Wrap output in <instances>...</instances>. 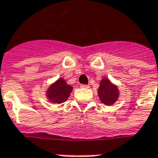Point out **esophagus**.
<instances>
[{
    "instance_id": "34e87169",
    "label": "esophagus",
    "mask_w": 158,
    "mask_h": 158,
    "mask_svg": "<svg viewBox=\"0 0 158 158\" xmlns=\"http://www.w3.org/2000/svg\"><path fill=\"white\" fill-rule=\"evenodd\" d=\"M81 89H89V86L87 85V84H81Z\"/></svg>"
}]
</instances>
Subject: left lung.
<instances>
[{"label": "left lung", "mask_w": 158, "mask_h": 158, "mask_svg": "<svg viewBox=\"0 0 158 158\" xmlns=\"http://www.w3.org/2000/svg\"><path fill=\"white\" fill-rule=\"evenodd\" d=\"M98 95L101 102L106 106H111L118 100L119 91L117 86L107 78H102L98 89Z\"/></svg>", "instance_id": "1"}]
</instances>
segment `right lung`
I'll return each instance as SVG.
<instances>
[{"mask_svg": "<svg viewBox=\"0 0 158 158\" xmlns=\"http://www.w3.org/2000/svg\"><path fill=\"white\" fill-rule=\"evenodd\" d=\"M73 87L69 85L64 78H59L50 85L46 90V97L52 103H63L68 100Z\"/></svg>", "mask_w": 158, "mask_h": 158, "instance_id": "1", "label": "right lung"}]
</instances>
